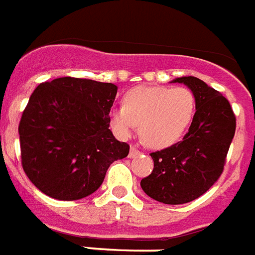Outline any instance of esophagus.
I'll list each match as a JSON object with an SVG mask.
<instances>
[{"mask_svg": "<svg viewBox=\"0 0 255 255\" xmlns=\"http://www.w3.org/2000/svg\"><path fill=\"white\" fill-rule=\"evenodd\" d=\"M140 153H141V152H140L135 145H131V148H129V153H128V157H129V159H133V157H136V156H139Z\"/></svg>", "mask_w": 255, "mask_h": 255, "instance_id": "34e87169", "label": "esophagus"}]
</instances>
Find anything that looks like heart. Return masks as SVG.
<instances>
[{"label":"heart","instance_id":"b5f03b06","mask_svg":"<svg viewBox=\"0 0 255 255\" xmlns=\"http://www.w3.org/2000/svg\"><path fill=\"white\" fill-rule=\"evenodd\" d=\"M196 110L193 92L185 87L139 86L124 95L123 107L110 112L112 129L128 137L140 124V136L152 148L177 143L189 128Z\"/></svg>","mask_w":255,"mask_h":255}]
</instances>
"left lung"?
Returning <instances> with one entry per match:
<instances>
[{
	"instance_id": "obj_1",
	"label": "left lung",
	"mask_w": 255,
	"mask_h": 255,
	"mask_svg": "<svg viewBox=\"0 0 255 255\" xmlns=\"http://www.w3.org/2000/svg\"><path fill=\"white\" fill-rule=\"evenodd\" d=\"M193 92L196 112L181 141L152 152L153 170L140 181L156 201L180 205L198 198L221 176L236 132V116L225 96L194 77H181Z\"/></svg>"
}]
</instances>
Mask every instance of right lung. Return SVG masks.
I'll list each match as a JSON object with an SVG mask.
<instances>
[{"mask_svg": "<svg viewBox=\"0 0 255 255\" xmlns=\"http://www.w3.org/2000/svg\"><path fill=\"white\" fill-rule=\"evenodd\" d=\"M116 92L112 83L71 77L34 90L18 132L22 168L42 193L62 201L87 197L108 167L127 157L129 145L108 128Z\"/></svg>", "mask_w": 255, "mask_h": 255, "instance_id": "obj_1", "label": "right lung"}]
</instances>
